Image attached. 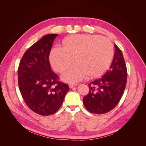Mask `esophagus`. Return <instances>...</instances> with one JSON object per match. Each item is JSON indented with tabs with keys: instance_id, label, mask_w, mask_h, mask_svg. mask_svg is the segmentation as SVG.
I'll list each match as a JSON object with an SVG mask.
<instances>
[{
	"instance_id": "34e87169",
	"label": "esophagus",
	"mask_w": 146,
	"mask_h": 146,
	"mask_svg": "<svg viewBox=\"0 0 146 146\" xmlns=\"http://www.w3.org/2000/svg\"><path fill=\"white\" fill-rule=\"evenodd\" d=\"M76 85H76V84H75V85H72V84H70V85H69V86L70 88H72L73 87L76 86Z\"/></svg>"
}]
</instances>
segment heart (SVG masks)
I'll return each instance as SVG.
<instances>
[{
	"label": "heart",
	"instance_id": "1",
	"mask_svg": "<svg viewBox=\"0 0 146 146\" xmlns=\"http://www.w3.org/2000/svg\"><path fill=\"white\" fill-rule=\"evenodd\" d=\"M114 55L111 42L98 35L77 34L66 36L62 48H52L50 62L54 69L63 73L74 64L76 66L62 76L63 80L69 83L100 77L111 64Z\"/></svg>",
	"mask_w": 146,
	"mask_h": 146
}]
</instances>
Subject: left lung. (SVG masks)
<instances>
[{
    "label": "left lung",
    "mask_w": 146,
    "mask_h": 146,
    "mask_svg": "<svg viewBox=\"0 0 146 146\" xmlns=\"http://www.w3.org/2000/svg\"><path fill=\"white\" fill-rule=\"evenodd\" d=\"M115 52L110 69L102 78L88 84L89 93L83 98L88 111L104 114L111 111L120 101L125 90L127 71L122 51L116 44Z\"/></svg>",
    "instance_id": "1"
}]
</instances>
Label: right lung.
<instances>
[{
  "instance_id": "1",
  "label": "right lung",
  "mask_w": 146,
  "mask_h": 146,
  "mask_svg": "<svg viewBox=\"0 0 146 146\" xmlns=\"http://www.w3.org/2000/svg\"><path fill=\"white\" fill-rule=\"evenodd\" d=\"M58 34H48L25 52L17 76L19 90L28 107L41 116L55 113L63 104L69 86L58 81L51 69L49 54Z\"/></svg>"
}]
</instances>
